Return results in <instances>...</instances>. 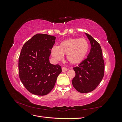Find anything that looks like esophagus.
Returning <instances> with one entry per match:
<instances>
[{"mask_svg":"<svg viewBox=\"0 0 122 122\" xmlns=\"http://www.w3.org/2000/svg\"><path fill=\"white\" fill-rule=\"evenodd\" d=\"M61 69H62V72H66V71H68V69L67 68H65V67H62Z\"/></svg>","mask_w":122,"mask_h":122,"instance_id":"1","label":"esophagus"}]
</instances>
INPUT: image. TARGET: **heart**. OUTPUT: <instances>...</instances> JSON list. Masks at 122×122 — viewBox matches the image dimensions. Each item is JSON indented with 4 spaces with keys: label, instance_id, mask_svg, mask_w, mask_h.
<instances>
[{
    "label": "heart",
    "instance_id": "heart-1",
    "mask_svg": "<svg viewBox=\"0 0 122 122\" xmlns=\"http://www.w3.org/2000/svg\"><path fill=\"white\" fill-rule=\"evenodd\" d=\"M90 49V45L84 38H70L62 41L57 47L51 50L52 56L60 60L66 55L67 61L72 64L81 62L86 57Z\"/></svg>",
    "mask_w": 122,
    "mask_h": 122
}]
</instances>
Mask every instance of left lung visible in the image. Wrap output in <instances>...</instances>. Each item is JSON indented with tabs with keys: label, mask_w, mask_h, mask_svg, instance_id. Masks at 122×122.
<instances>
[{
	"label": "left lung",
	"mask_w": 122,
	"mask_h": 122,
	"mask_svg": "<svg viewBox=\"0 0 122 122\" xmlns=\"http://www.w3.org/2000/svg\"><path fill=\"white\" fill-rule=\"evenodd\" d=\"M85 34L90 40L91 49L86 60L78 67L73 68L76 75L72 80L74 87L81 93L94 91L101 82L104 74V61L101 46L91 35Z\"/></svg>",
	"instance_id": "left-lung-1"
}]
</instances>
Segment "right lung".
I'll return each instance as SVG.
<instances>
[{
    "label": "right lung",
    "mask_w": 122,
    "mask_h": 122,
    "mask_svg": "<svg viewBox=\"0 0 122 122\" xmlns=\"http://www.w3.org/2000/svg\"><path fill=\"white\" fill-rule=\"evenodd\" d=\"M56 38L38 34L26 42L19 58V75L22 83L30 93L44 96L53 89L61 72L59 65L50 63L51 49Z\"/></svg>",
    "instance_id": "right-lung-1"
}]
</instances>
